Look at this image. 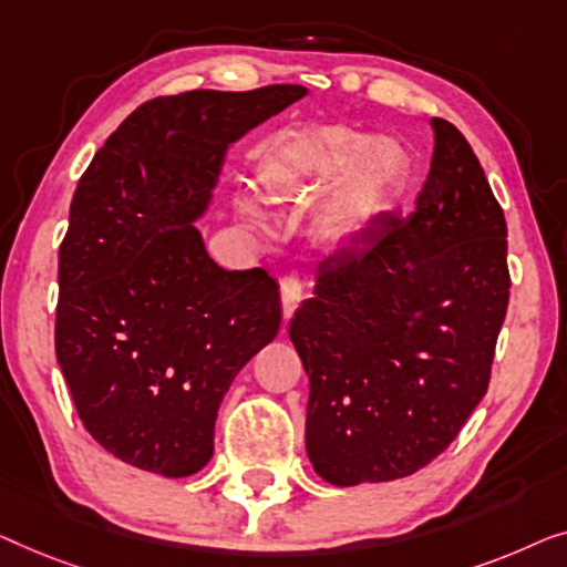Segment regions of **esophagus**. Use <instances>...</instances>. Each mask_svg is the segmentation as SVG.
Returning a JSON list of instances; mask_svg holds the SVG:
<instances>
[{
    "mask_svg": "<svg viewBox=\"0 0 567 567\" xmlns=\"http://www.w3.org/2000/svg\"><path fill=\"white\" fill-rule=\"evenodd\" d=\"M280 298H282V316L290 318L295 313V308L300 306L302 300V282L298 277L287 275L280 280Z\"/></svg>",
    "mask_w": 567,
    "mask_h": 567,
    "instance_id": "1",
    "label": "esophagus"
}]
</instances>
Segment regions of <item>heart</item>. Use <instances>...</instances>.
I'll use <instances>...</instances> for the list:
<instances>
[{
	"mask_svg": "<svg viewBox=\"0 0 567 567\" xmlns=\"http://www.w3.org/2000/svg\"><path fill=\"white\" fill-rule=\"evenodd\" d=\"M409 154L388 135H364L349 125H321L285 146L267 169V187L277 200H295L333 187L321 218V234L333 244H354L378 226L395 200ZM246 220L267 226L269 215L251 195L236 200Z\"/></svg>",
	"mask_w": 567,
	"mask_h": 567,
	"instance_id": "heart-1",
	"label": "heart"
}]
</instances>
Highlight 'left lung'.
Listing matches in <instances>:
<instances>
[{
  "label": "left lung",
  "instance_id": "obj_1",
  "mask_svg": "<svg viewBox=\"0 0 567 567\" xmlns=\"http://www.w3.org/2000/svg\"><path fill=\"white\" fill-rule=\"evenodd\" d=\"M409 218L321 261L290 321L308 374L306 452L331 485L385 483L442 454L488 390L508 306L506 218L457 127L434 117Z\"/></svg>",
  "mask_w": 567,
  "mask_h": 567
}]
</instances>
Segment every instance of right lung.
<instances>
[{"label":"right lung","mask_w":567,"mask_h":567,"mask_svg":"<svg viewBox=\"0 0 567 567\" xmlns=\"http://www.w3.org/2000/svg\"><path fill=\"white\" fill-rule=\"evenodd\" d=\"M306 94L272 84L156 97L79 179L59 251L55 360L86 432L127 465L203 470L223 395L280 331L275 277L215 265L195 223L230 143Z\"/></svg>","instance_id":"right-lung-1"}]
</instances>
